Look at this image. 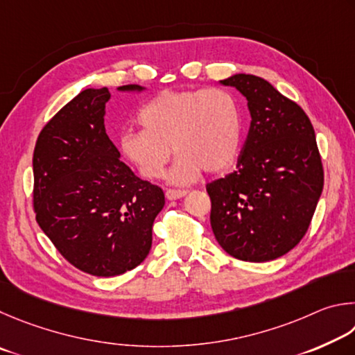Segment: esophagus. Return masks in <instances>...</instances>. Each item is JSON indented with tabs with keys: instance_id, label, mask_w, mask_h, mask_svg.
<instances>
[{
	"instance_id": "esophagus-1",
	"label": "esophagus",
	"mask_w": 355,
	"mask_h": 355,
	"mask_svg": "<svg viewBox=\"0 0 355 355\" xmlns=\"http://www.w3.org/2000/svg\"><path fill=\"white\" fill-rule=\"evenodd\" d=\"M189 193V190H174V189H168L165 191V196L166 200H179V198H182Z\"/></svg>"
}]
</instances>
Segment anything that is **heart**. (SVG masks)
<instances>
[{
  "label": "heart",
  "instance_id": "1",
  "mask_svg": "<svg viewBox=\"0 0 355 355\" xmlns=\"http://www.w3.org/2000/svg\"><path fill=\"white\" fill-rule=\"evenodd\" d=\"M140 130H126L120 148L145 179L164 176L171 157L170 181L195 182L202 170L210 174L227 170L239 157L243 135L241 110L223 89L166 90L159 93L139 114Z\"/></svg>",
  "mask_w": 355,
  "mask_h": 355
}]
</instances>
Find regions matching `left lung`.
Masks as SVG:
<instances>
[{
    "instance_id": "1",
    "label": "left lung",
    "mask_w": 355,
    "mask_h": 355,
    "mask_svg": "<svg viewBox=\"0 0 355 355\" xmlns=\"http://www.w3.org/2000/svg\"><path fill=\"white\" fill-rule=\"evenodd\" d=\"M221 84L248 99L251 126L237 170L206 185L210 225L229 256L268 262L300 243L324 185L315 130L300 105L254 74Z\"/></svg>"
}]
</instances>
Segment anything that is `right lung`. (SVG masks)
Masks as SVG:
<instances>
[{"label":"right lung","mask_w":355,"mask_h":355,"mask_svg":"<svg viewBox=\"0 0 355 355\" xmlns=\"http://www.w3.org/2000/svg\"><path fill=\"white\" fill-rule=\"evenodd\" d=\"M109 99L105 87L80 92L43 126L33 155L37 223L67 262L99 277L146 259L165 204L159 185L137 178L105 134Z\"/></svg>","instance_id":"add662e5"}]
</instances>
